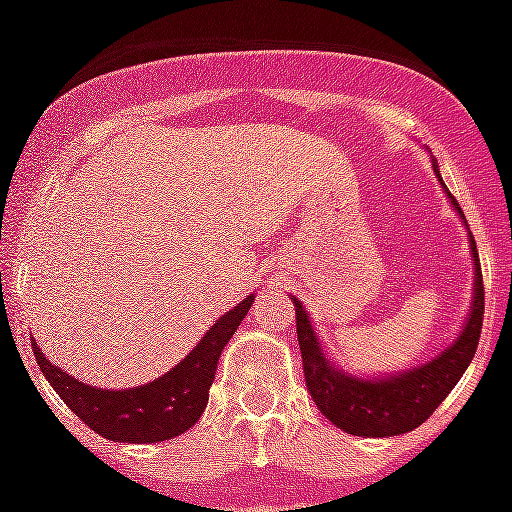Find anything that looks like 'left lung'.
I'll use <instances>...</instances> for the list:
<instances>
[{
	"label": "left lung",
	"instance_id": "8db88e82",
	"mask_svg": "<svg viewBox=\"0 0 512 512\" xmlns=\"http://www.w3.org/2000/svg\"><path fill=\"white\" fill-rule=\"evenodd\" d=\"M433 170H436V164H433ZM446 196L452 199L454 209L465 220L460 204L449 193V188H446ZM470 255L476 263V279H473L476 289H473V305H470V316L460 337L428 364L414 366L409 372H398L393 377L366 380V377H356V374L332 366V361L324 356L319 337L313 332L308 313L300 300L292 297L297 313V340L303 350L305 385L329 422H335L337 428L350 436L385 438L409 433L436 412L438 404L449 396V390L460 382L476 356L478 337L484 327V279H481V263H478L473 236H470Z\"/></svg>",
	"mask_w": 512,
	"mask_h": 512
}]
</instances>
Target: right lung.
<instances>
[{"instance_id": "1", "label": "right lung", "mask_w": 512, "mask_h": 512, "mask_svg": "<svg viewBox=\"0 0 512 512\" xmlns=\"http://www.w3.org/2000/svg\"><path fill=\"white\" fill-rule=\"evenodd\" d=\"M252 303L255 295L244 297L207 329V335L175 369L138 388L106 390L84 385L50 364L39 348H34L36 364L68 409L95 433L119 444H159L196 425L209 401V385L215 380L225 342L239 329Z\"/></svg>"}]
</instances>
